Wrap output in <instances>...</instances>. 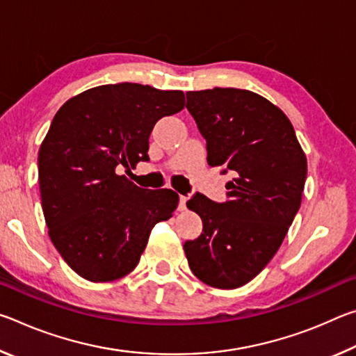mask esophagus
<instances>
[{
    "label": "esophagus",
    "instance_id": "34e87169",
    "mask_svg": "<svg viewBox=\"0 0 356 356\" xmlns=\"http://www.w3.org/2000/svg\"><path fill=\"white\" fill-rule=\"evenodd\" d=\"M186 200H188L186 196H179V210H180V212L186 209Z\"/></svg>",
    "mask_w": 356,
    "mask_h": 356
}]
</instances>
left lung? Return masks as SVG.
I'll return each instance as SVG.
<instances>
[{
    "label": "left lung",
    "mask_w": 356,
    "mask_h": 356,
    "mask_svg": "<svg viewBox=\"0 0 356 356\" xmlns=\"http://www.w3.org/2000/svg\"><path fill=\"white\" fill-rule=\"evenodd\" d=\"M186 110L206 140L207 163L231 172L227 201L186 202L202 234L184 245L191 272L218 289L250 282L280 250L297 215L308 163L291 120L246 89L186 92Z\"/></svg>",
    "instance_id": "8db88e82"
}]
</instances>
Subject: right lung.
I'll list each match as a JSON object with an SVG mask.
<instances>
[{"instance_id":"obj_1","label":"right lung","mask_w":356,"mask_h":356,"mask_svg":"<svg viewBox=\"0 0 356 356\" xmlns=\"http://www.w3.org/2000/svg\"><path fill=\"white\" fill-rule=\"evenodd\" d=\"M184 106L182 91L118 83L75 95L53 118L38 160L42 210L53 245L84 280L129 275L152 227L172 216L177 193L140 188L118 171L149 161L156 120Z\"/></svg>"}]
</instances>
